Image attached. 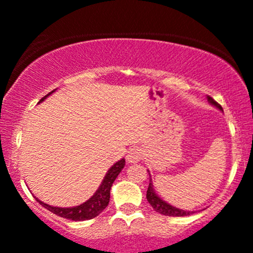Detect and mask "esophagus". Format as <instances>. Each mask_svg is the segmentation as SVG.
Returning a JSON list of instances; mask_svg holds the SVG:
<instances>
[{
	"label": "esophagus",
	"mask_w": 253,
	"mask_h": 253,
	"mask_svg": "<svg viewBox=\"0 0 253 253\" xmlns=\"http://www.w3.org/2000/svg\"><path fill=\"white\" fill-rule=\"evenodd\" d=\"M143 150L141 148L138 147H133L131 148V149L127 152V155H126V159H127V163H129V164H134V163H138L139 160L143 159Z\"/></svg>",
	"instance_id": "1"
}]
</instances>
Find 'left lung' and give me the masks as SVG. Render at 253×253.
I'll use <instances>...</instances> for the list:
<instances>
[{"instance_id":"obj_1","label":"left lung","mask_w":253,"mask_h":253,"mask_svg":"<svg viewBox=\"0 0 253 253\" xmlns=\"http://www.w3.org/2000/svg\"><path fill=\"white\" fill-rule=\"evenodd\" d=\"M207 100L211 105H213L214 108H216L218 110L223 111V108L216 103L215 100L211 98V96H207ZM148 174H149V186H148V190H147V201L149 202V205L153 207L155 211L158 213L163 214V215H169V216H186V215H190L192 214V211H183V209L180 208H176V207L171 206L170 203H168L167 201L163 200L154 190V186H153V181H152V176H150V171L147 170Z\"/></svg>"}]
</instances>
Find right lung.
Instances as JSON below:
<instances>
[{"label": "right lung", "instance_id": "right-lung-1", "mask_svg": "<svg viewBox=\"0 0 253 253\" xmlns=\"http://www.w3.org/2000/svg\"><path fill=\"white\" fill-rule=\"evenodd\" d=\"M55 90L50 91L47 95H45L42 100L39 101L42 103L47 96H50L51 94L55 93ZM126 165V162L125 159H120L119 162L115 163L114 165L108 170L105 176H104L103 181H101L100 186L98 187V190L95 191L93 196H91L89 200H86L85 202H83L82 205L79 206H75V207H68V208H62V207H53L47 205V203L42 202L40 201L39 198H37L38 202L40 203L42 207L50 211L51 213L56 214V215L61 216V218H66V219H70V220H75V221H82V220H88V219H93L95 216H98L104 209L106 208L109 205V201H110V190H111V186L114 183V181L116 180V177L119 176L120 172L122 171V169L125 168Z\"/></svg>", "mask_w": 253, "mask_h": 253}]
</instances>
